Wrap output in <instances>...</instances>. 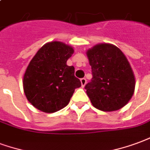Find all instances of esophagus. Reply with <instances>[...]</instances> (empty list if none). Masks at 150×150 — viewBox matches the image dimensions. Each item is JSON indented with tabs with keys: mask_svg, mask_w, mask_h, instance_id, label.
<instances>
[{
	"mask_svg": "<svg viewBox=\"0 0 150 150\" xmlns=\"http://www.w3.org/2000/svg\"><path fill=\"white\" fill-rule=\"evenodd\" d=\"M86 82H87V80L86 78H81V86L82 87H85V86L86 85Z\"/></svg>",
	"mask_w": 150,
	"mask_h": 150,
	"instance_id": "esophagus-1",
	"label": "esophagus"
}]
</instances>
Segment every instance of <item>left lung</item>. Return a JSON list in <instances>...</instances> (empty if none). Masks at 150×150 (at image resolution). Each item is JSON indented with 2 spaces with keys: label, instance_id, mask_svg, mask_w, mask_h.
Returning a JSON list of instances; mask_svg holds the SVG:
<instances>
[{
  "label": "left lung",
  "instance_id": "obj_1",
  "mask_svg": "<svg viewBox=\"0 0 150 150\" xmlns=\"http://www.w3.org/2000/svg\"><path fill=\"white\" fill-rule=\"evenodd\" d=\"M92 69L91 81L85 88L93 105L111 112L129 101L135 88V77L121 50L112 44H98L86 52Z\"/></svg>",
  "mask_w": 150,
  "mask_h": 150
}]
</instances>
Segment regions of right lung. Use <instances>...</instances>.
<instances>
[{
	"mask_svg": "<svg viewBox=\"0 0 150 150\" xmlns=\"http://www.w3.org/2000/svg\"><path fill=\"white\" fill-rule=\"evenodd\" d=\"M74 50L60 41L44 45L29 62L23 78L26 98L38 110L54 112L67 105L81 86L74 67L66 64Z\"/></svg>",
	"mask_w": 150,
	"mask_h": 150,
	"instance_id": "1",
	"label": "right lung"
}]
</instances>
